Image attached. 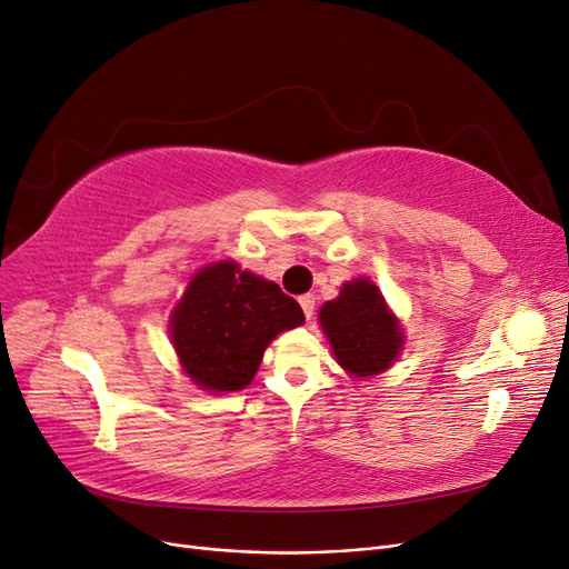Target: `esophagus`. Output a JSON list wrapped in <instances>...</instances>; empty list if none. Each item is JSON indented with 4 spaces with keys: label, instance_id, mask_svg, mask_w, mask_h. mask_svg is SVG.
I'll return each instance as SVG.
<instances>
[{
    "label": "esophagus",
    "instance_id": "esophagus-1",
    "mask_svg": "<svg viewBox=\"0 0 569 569\" xmlns=\"http://www.w3.org/2000/svg\"><path fill=\"white\" fill-rule=\"evenodd\" d=\"M299 303H301V311H303V316L311 320L313 318V311H316V297L313 295H303V297H299Z\"/></svg>",
    "mask_w": 569,
    "mask_h": 569
}]
</instances>
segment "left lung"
I'll return each mask as SVG.
<instances>
[{"label": "left lung", "mask_w": 569, "mask_h": 569, "mask_svg": "<svg viewBox=\"0 0 569 569\" xmlns=\"http://www.w3.org/2000/svg\"><path fill=\"white\" fill-rule=\"evenodd\" d=\"M318 320L337 363L356 377L385 372L403 349L401 325L368 278L343 284L339 297L320 308Z\"/></svg>", "instance_id": "8db88e82"}]
</instances>
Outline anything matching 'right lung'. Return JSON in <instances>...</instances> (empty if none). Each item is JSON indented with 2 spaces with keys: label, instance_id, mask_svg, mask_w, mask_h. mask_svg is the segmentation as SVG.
I'll return each instance as SVG.
<instances>
[{
  "label": "right lung",
  "instance_id": "obj_1",
  "mask_svg": "<svg viewBox=\"0 0 569 569\" xmlns=\"http://www.w3.org/2000/svg\"><path fill=\"white\" fill-rule=\"evenodd\" d=\"M301 306L234 261L201 268L170 316L180 366L211 393L244 389L268 343L303 322Z\"/></svg>",
  "mask_w": 569,
  "mask_h": 569
}]
</instances>
